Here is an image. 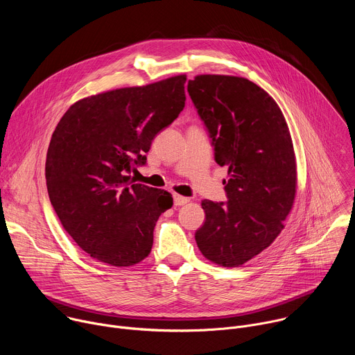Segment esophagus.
Instances as JSON below:
<instances>
[{
  "instance_id": "obj_1",
  "label": "esophagus",
  "mask_w": 355,
  "mask_h": 355,
  "mask_svg": "<svg viewBox=\"0 0 355 355\" xmlns=\"http://www.w3.org/2000/svg\"><path fill=\"white\" fill-rule=\"evenodd\" d=\"M174 205L175 207H181V205H185L189 202V198L187 196H182V195H178V193H174Z\"/></svg>"
}]
</instances>
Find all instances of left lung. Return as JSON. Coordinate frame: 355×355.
Segmentation results:
<instances>
[{
	"label": "left lung",
	"mask_w": 355,
	"mask_h": 355,
	"mask_svg": "<svg viewBox=\"0 0 355 355\" xmlns=\"http://www.w3.org/2000/svg\"><path fill=\"white\" fill-rule=\"evenodd\" d=\"M187 89L209 130L216 163L227 166L229 200H202L207 218L195 240L207 260L240 267L272 244L293 207L291 132L274 98L244 77L199 74Z\"/></svg>",
	"instance_id": "1"
}]
</instances>
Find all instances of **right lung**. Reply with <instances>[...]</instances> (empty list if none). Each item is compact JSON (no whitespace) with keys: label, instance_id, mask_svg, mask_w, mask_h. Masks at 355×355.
I'll return each mask as SVG.
<instances>
[{"label":"right lung","instance_id":"1","mask_svg":"<svg viewBox=\"0 0 355 355\" xmlns=\"http://www.w3.org/2000/svg\"><path fill=\"white\" fill-rule=\"evenodd\" d=\"M185 74L116 88L74 103L46 156L50 202L81 250L114 267L143 261L159 216L173 207L164 189L132 184L151 140L184 110Z\"/></svg>","mask_w":355,"mask_h":355}]
</instances>
